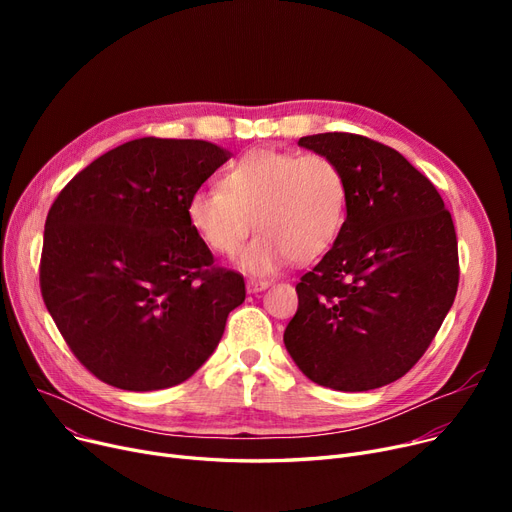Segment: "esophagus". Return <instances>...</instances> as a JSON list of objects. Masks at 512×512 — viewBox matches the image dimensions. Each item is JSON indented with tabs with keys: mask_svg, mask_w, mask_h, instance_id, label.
<instances>
[{
	"mask_svg": "<svg viewBox=\"0 0 512 512\" xmlns=\"http://www.w3.org/2000/svg\"><path fill=\"white\" fill-rule=\"evenodd\" d=\"M270 284H272L270 280H255V278H251V280H247V290H249L251 294H255V292L265 290Z\"/></svg>",
	"mask_w": 512,
	"mask_h": 512,
	"instance_id": "1",
	"label": "esophagus"
}]
</instances>
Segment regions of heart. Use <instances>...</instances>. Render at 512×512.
Instances as JSON below:
<instances>
[{"label": "heart", "mask_w": 512, "mask_h": 512, "mask_svg": "<svg viewBox=\"0 0 512 512\" xmlns=\"http://www.w3.org/2000/svg\"><path fill=\"white\" fill-rule=\"evenodd\" d=\"M222 186L188 197L186 220L207 249L230 257L255 218L259 234L238 257L240 270L251 276L328 253L348 215L346 176L326 155L255 149L234 161Z\"/></svg>", "instance_id": "b5f03b06"}]
</instances>
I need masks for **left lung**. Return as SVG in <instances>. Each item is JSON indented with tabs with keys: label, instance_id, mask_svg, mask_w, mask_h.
<instances>
[{
	"label": "left lung",
	"instance_id": "1",
	"mask_svg": "<svg viewBox=\"0 0 512 512\" xmlns=\"http://www.w3.org/2000/svg\"><path fill=\"white\" fill-rule=\"evenodd\" d=\"M299 145L342 168L348 215L334 247L297 284L284 346L319 386L382 388L421 359L454 303L452 218L436 186L392 147L348 132Z\"/></svg>",
	"mask_w": 512,
	"mask_h": 512
}]
</instances>
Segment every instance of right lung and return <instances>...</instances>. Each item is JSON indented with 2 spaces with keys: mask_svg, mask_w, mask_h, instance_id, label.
<instances>
[{
  "mask_svg": "<svg viewBox=\"0 0 512 512\" xmlns=\"http://www.w3.org/2000/svg\"><path fill=\"white\" fill-rule=\"evenodd\" d=\"M193 139L145 137L97 157L53 201L41 294L70 351L130 392L182 384L245 301L240 274L186 220V201L230 159Z\"/></svg>",
  "mask_w": 512,
  "mask_h": 512,
  "instance_id": "1",
  "label": "right lung"
}]
</instances>
